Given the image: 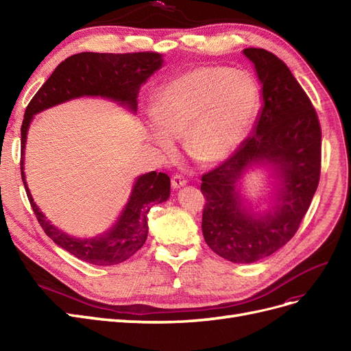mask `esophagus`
I'll use <instances>...</instances> for the list:
<instances>
[{"mask_svg":"<svg viewBox=\"0 0 351 351\" xmlns=\"http://www.w3.org/2000/svg\"><path fill=\"white\" fill-rule=\"evenodd\" d=\"M171 182H172V188H173V189H178V188L185 186L188 180H186V178L183 176V175H173Z\"/></svg>","mask_w":351,"mask_h":351,"instance_id":"esophagus-1","label":"esophagus"}]
</instances>
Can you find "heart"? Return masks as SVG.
Instances as JSON below:
<instances>
[{
    "instance_id": "obj_1",
    "label": "heart",
    "mask_w": 351,
    "mask_h": 351,
    "mask_svg": "<svg viewBox=\"0 0 351 351\" xmlns=\"http://www.w3.org/2000/svg\"><path fill=\"white\" fill-rule=\"evenodd\" d=\"M261 102L250 73L222 66H196L163 84L154 98L149 139L175 155L171 136L185 139L189 156L200 165L225 160L247 135Z\"/></svg>"
}]
</instances>
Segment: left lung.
Returning a JSON list of instances; mask_svg holds the SVG:
<instances>
[{"label": "left lung", "instance_id": "1", "mask_svg": "<svg viewBox=\"0 0 351 351\" xmlns=\"http://www.w3.org/2000/svg\"><path fill=\"white\" fill-rule=\"evenodd\" d=\"M262 82L263 109L254 131L223 163L202 176L208 246L233 263H253L296 234L322 171V128L315 106L287 65L262 48H246ZM254 161L274 164L282 178L274 212L256 218L241 208L235 182Z\"/></svg>", "mask_w": 351, "mask_h": 351}]
</instances>
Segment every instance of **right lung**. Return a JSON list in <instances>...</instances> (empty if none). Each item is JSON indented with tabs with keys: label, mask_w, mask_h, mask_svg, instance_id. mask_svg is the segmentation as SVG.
<instances>
[{
	"label": "right lung",
	"mask_w": 351,
	"mask_h": 351,
	"mask_svg": "<svg viewBox=\"0 0 351 351\" xmlns=\"http://www.w3.org/2000/svg\"><path fill=\"white\" fill-rule=\"evenodd\" d=\"M162 65V55L154 51L99 53L81 52L71 55L53 69L51 77L29 101L21 125V178L36 220L55 245L78 259L97 265L112 266L134 256L147 237L146 213L169 197L171 178L166 173L149 172L138 178L134 192L122 216L109 232L94 239H75L58 230L45 219L34 204L24 176V147L32 115L43 109L84 95H99L119 101L136 110L141 85Z\"/></svg>",
	"instance_id": "1"
}]
</instances>
